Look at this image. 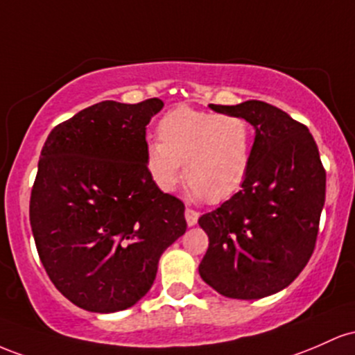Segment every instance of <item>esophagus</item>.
Returning <instances> with one entry per match:
<instances>
[{
	"label": "esophagus",
	"instance_id": "1",
	"mask_svg": "<svg viewBox=\"0 0 355 355\" xmlns=\"http://www.w3.org/2000/svg\"><path fill=\"white\" fill-rule=\"evenodd\" d=\"M184 216H186V223H188V226H194V225H196V223H198L199 213H198V211L191 209V208H186Z\"/></svg>",
	"mask_w": 355,
	"mask_h": 355
}]
</instances>
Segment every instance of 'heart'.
I'll return each mask as SVG.
<instances>
[{"label": "heart", "mask_w": 355, "mask_h": 355, "mask_svg": "<svg viewBox=\"0 0 355 355\" xmlns=\"http://www.w3.org/2000/svg\"><path fill=\"white\" fill-rule=\"evenodd\" d=\"M157 139L146 146V169L161 193L176 189L184 169L191 198L220 202L252 167L254 130L243 115L179 105L159 121Z\"/></svg>", "instance_id": "b5f03b06"}]
</instances>
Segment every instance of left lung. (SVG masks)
Returning a JSON list of instances; mask_svg holds the SVG:
<instances>
[{"mask_svg": "<svg viewBox=\"0 0 355 355\" xmlns=\"http://www.w3.org/2000/svg\"><path fill=\"white\" fill-rule=\"evenodd\" d=\"M248 119L253 159L241 191L198 223L209 238L199 275L228 298L257 300L280 292L315 248L325 202V171L309 129L261 101L209 105Z\"/></svg>", "mask_w": 355, "mask_h": 355, "instance_id": "8db88e82", "label": "left lung"}]
</instances>
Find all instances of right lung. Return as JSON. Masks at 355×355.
<instances>
[{"label":"right lung","instance_id":"add662e5","mask_svg":"<svg viewBox=\"0 0 355 355\" xmlns=\"http://www.w3.org/2000/svg\"><path fill=\"white\" fill-rule=\"evenodd\" d=\"M164 107L103 101L46 137L30 223L50 280L83 310H125L150 290L167 246L186 233L184 205L146 169V125Z\"/></svg>","mask_w":355,"mask_h":355}]
</instances>
